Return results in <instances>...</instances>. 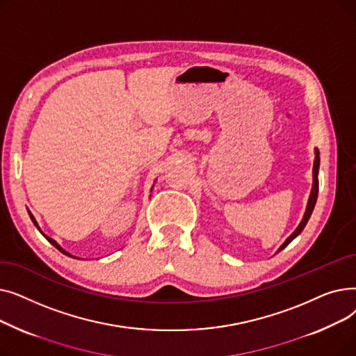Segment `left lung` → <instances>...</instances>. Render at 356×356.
<instances>
[{"instance_id":"8db88e82","label":"left lung","mask_w":356,"mask_h":356,"mask_svg":"<svg viewBox=\"0 0 356 356\" xmlns=\"http://www.w3.org/2000/svg\"><path fill=\"white\" fill-rule=\"evenodd\" d=\"M319 164H321V159H319V149H316V159H314V165H313V188H312V193H310V197H309V203H307V209H306V213L303 216V220L300 222V225L297 227V229L286 239L284 244L278 248V251H282L283 248H286L290 242L300 234L303 231V228L306 227V223L314 209V204H316V200H317V193H319V179H317V175H319Z\"/></svg>"}]
</instances>
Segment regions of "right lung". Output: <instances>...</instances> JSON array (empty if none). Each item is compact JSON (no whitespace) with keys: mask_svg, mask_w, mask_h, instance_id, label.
Instances as JSON below:
<instances>
[{"mask_svg":"<svg viewBox=\"0 0 356 356\" xmlns=\"http://www.w3.org/2000/svg\"><path fill=\"white\" fill-rule=\"evenodd\" d=\"M30 218H31V220H33V222H34V225H35V227H37V229H39V231H40V228H39V225H37V222H35V219H34V216H33V215H31V213H30ZM40 232H42V231H40ZM42 234H43V232H42ZM43 235H44V234H43ZM44 238H46V239H47V241H49V242H50V244H51V245H54V247H56V248H58V250H59V251H62V252H63V254H66V255H69V257H72V255H70V254H69V252H66V251H65V250H63V248H62V247H60V245H59V244H58V242H56V241H54V239H51V238H50V236H47V235H44Z\"/></svg>","mask_w":356,"mask_h":356,"instance_id":"1","label":"right lung"}]
</instances>
